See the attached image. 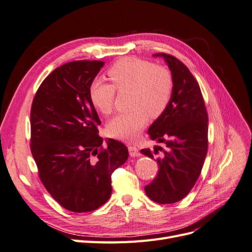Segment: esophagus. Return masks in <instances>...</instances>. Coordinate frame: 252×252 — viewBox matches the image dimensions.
<instances>
[{"label":"esophagus","instance_id":"34e87169","mask_svg":"<svg viewBox=\"0 0 252 252\" xmlns=\"http://www.w3.org/2000/svg\"><path fill=\"white\" fill-rule=\"evenodd\" d=\"M128 151H129V155H130L131 157L139 156V149L135 146H128Z\"/></svg>","mask_w":252,"mask_h":252}]
</instances>
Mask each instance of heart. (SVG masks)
I'll list each match as a JSON object with an SVG mask.
<instances>
[{
  "instance_id": "obj_1",
  "label": "heart",
  "mask_w": 252,
  "mask_h": 252,
  "mask_svg": "<svg viewBox=\"0 0 252 252\" xmlns=\"http://www.w3.org/2000/svg\"><path fill=\"white\" fill-rule=\"evenodd\" d=\"M113 83L96 80L90 85L89 98L94 107L103 114H109L114 106L116 88L119 93L131 91L130 108L127 113L112 118L107 125V133L114 139L133 142L139 138L151 118H158L168 106L173 90L172 74L164 66L136 58H124L108 70Z\"/></svg>"
}]
</instances>
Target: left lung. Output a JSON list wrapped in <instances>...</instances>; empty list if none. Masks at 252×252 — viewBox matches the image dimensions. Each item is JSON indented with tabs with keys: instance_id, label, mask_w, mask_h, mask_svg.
<instances>
[{
	"instance_id": "1",
	"label": "left lung",
	"mask_w": 252,
	"mask_h": 252,
	"mask_svg": "<svg viewBox=\"0 0 252 252\" xmlns=\"http://www.w3.org/2000/svg\"><path fill=\"white\" fill-rule=\"evenodd\" d=\"M163 58L173 79L171 100L165 111L148 129L150 138L165 143L167 150L142 149V155L156 158L158 172L145 192L158 204L181 201L194 186L208 148V116L199 84L180 60L166 53ZM158 149H161L158 147Z\"/></svg>"
}]
</instances>
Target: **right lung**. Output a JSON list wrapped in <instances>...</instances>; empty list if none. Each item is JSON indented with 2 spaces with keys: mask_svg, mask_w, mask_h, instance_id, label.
I'll return each mask as SVG.
<instances>
[{
  "mask_svg": "<svg viewBox=\"0 0 252 252\" xmlns=\"http://www.w3.org/2000/svg\"><path fill=\"white\" fill-rule=\"evenodd\" d=\"M102 61H74L53 70L34 95L32 154L45 188L72 212L97 209L111 195V173L128 158L123 143L98 135L89 88Z\"/></svg>",
  "mask_w": 252,
  "mask_h": 252,
  "instance_id": "add662e5",
  "label": "right lung"
}]
</instances>
